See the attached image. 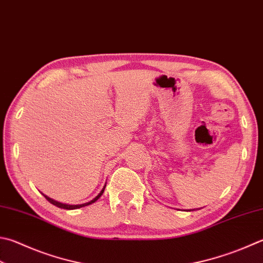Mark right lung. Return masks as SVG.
Segmentation results:
<instances>
[{"label":"right lung","instance_id":"1","mask_svg":"<svg viewBox=\"0 0 263 263\" xmlns=\"http://www.w3.org/2000/svg\"><path fill=\"white\" fill-rule=\"evenodd\" d=\"M104 189H105V186L103 187V190L100 192V195H98L97 197H95L93 198V199L91 200V201H89V202H86V204H82V205H66V204H62V202H58V201H56V200H53V199H51V198H49V197H47V196H44L46 197V199L49 201V202H51L52 205H54V206H57V207H59V209H64V210H77V209H80V207H83V206H88V205H90V204H92V202H95L98 198H100L102 195H103V192H104Z\"/></svg>","mask_w":263,"mask_h":263}]
</instances>
